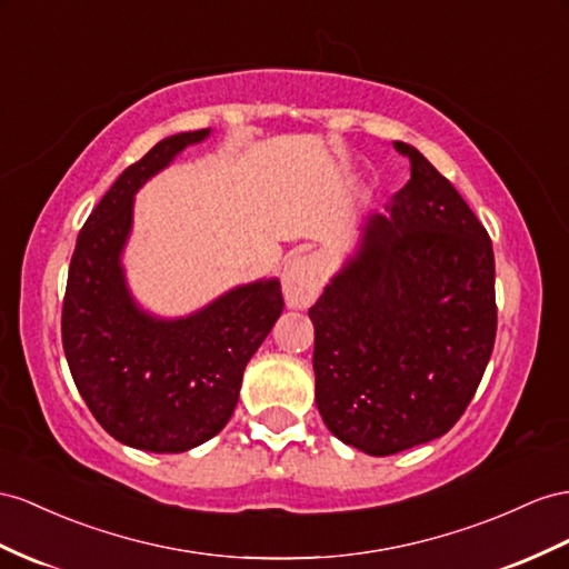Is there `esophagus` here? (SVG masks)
Returning a JSON list of instances; mask_svg holds the SVG:
<instances>
[{
	"label": "esophagus",
	"mask_w": 569,
	"mask_h": 569,
	"mask_svg": "<svg viewBox=\"0 0 569 569\" xmlns=\"http://www.w3.org/2000/svg\"><path fill=\"white\" fill-rule=\"evenodd\" d=\"M281 281L288 308H310L322 290V261L317 254H293Z\"/></svg>",
	"instance_id": "34e87169"
}]
</instances>
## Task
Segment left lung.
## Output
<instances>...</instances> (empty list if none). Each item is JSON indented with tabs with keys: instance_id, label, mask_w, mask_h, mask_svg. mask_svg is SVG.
Wrapping results in <instances>:
<instances>
[{
	"instance_id": "8db88e82",
	"label": "left lung",
	"mask_w": 569,
	"mask_h": 569,
	"mask_svg": "<svg viewBox=\"0 0 569 569\" xmlns=\"http://www.w3.org/2000/svg\"><path fill=\"white\" fill-rule=\"evenodd\" d=\"M411 180L310 308L315 401L341 442L389 457L442 437L471 403L492 353L488 230L411 143Z\"/></svg>"
}]
</instances>
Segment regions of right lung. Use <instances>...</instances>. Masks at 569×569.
<instances>
[{
    "instance_id": "right-lung-1",
    "label": "right lung",
    "mask_w": 569,
    "mask_h": 569,
    "mask_svg": "<svg viewBox=\"0 0 569 569\" xmlns=\"http://www.w3.org/2000/svg\"><path fill=\"white\" fill-rule=\"evenodd\" d=\"M211 129L172 134L129 166L83 223L69 264L62 346L93 418L114 440L178 455L230 420L242 372L283 312L279 279L228 290L187 317L141 310L124 281L122 250L134 194Z\"/></svg>"
}]
</instances>
